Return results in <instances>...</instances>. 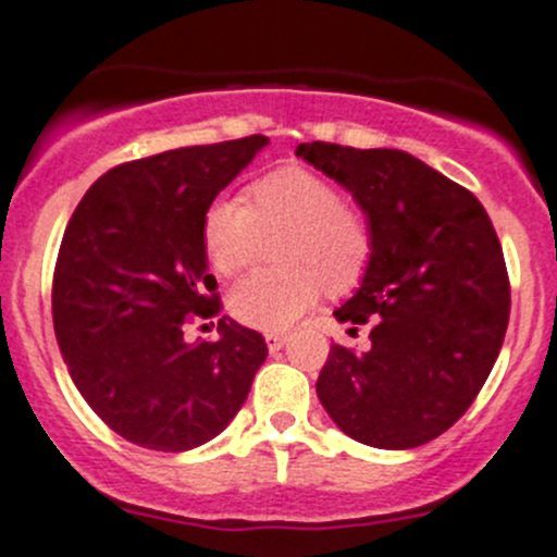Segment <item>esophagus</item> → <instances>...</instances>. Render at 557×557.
Returning a JSON list of instances; mask_svg holds the SVG:
<instances>
[{
  "mask_svg": "<svg viewBox=\"0 0 557 557\" xmlns=\"http://www.w3.org/2000/svg\"><path fill=\"white\" fill-rule=\"evenodd\" d=\"M285 342H288V336L277 334V331H272V334H267V347H269V350H272V352H277L280 347L285 345Z\"/></svg>",
  "mask_w": 557,
  "mask_h": 557,
  "instance_id": "esophagus-1",
  "label": "esophagus"
}]
</instances>
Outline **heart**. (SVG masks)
I'll use <instances>...</instances> for the list:
<instances>
[{"mask_svg":"<svg viewBox=\"0 0 557 557\" xmlns=\"http://www.w3.org/2000/svg\"><path fill=\"white\" fill-rule=\"evenodd\" d=\"M201 239L223 277L252 267L274 239L269 256L277 267L252 272L228 294L234 318L263 331L288 329L323 285L331 294L352 290L374 258L372 221L347 205L339 185L307 166L263 174L247 185L245 201H212Z\"/></svg>","mask_w":557,"mask_h":557,"instance_id":"b5f03b06","label":"heart"}]
</instances>
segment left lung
<instances>
[{
  "label": "left lung",
  "mask_w": 557,
  "mask_h": 557,
  "mask_svg": "<svg viewBox=\"0 0 557 557\" xmlns=\"http://www.w3.org/2000/svg\"><path fill=\"white\" fill-rule=\"evenodd\" d=\"M374 228L361 290L336 310L372 347L331 345L318 398L356 442L409 450L445 434L485 385L509 323V274L485 207L404 150L301 143ZM358 329H350L356 334Z\"/></svg>",
  "instance_id": "8db88e82"
}]
</instances>
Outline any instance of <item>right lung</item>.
<instances>
[{"label":"right lung","mask_w":557,"mask_h":557,"mask_svg":"<svg viewBox=\"0 0 557 557\" xmlns=\"http://www.w3.org/2000/svg\"><path fill=\"white\" fill-rule=\"evenodd\" d=\"M263 134L166 150L115 166L81 199L53 269V329L88 407L117 436L183 453L221 434L250 393L267 342L223 310L201 239L215 196L267 145Z\"/></svg>","instance_id":"1"}]
</instances>
